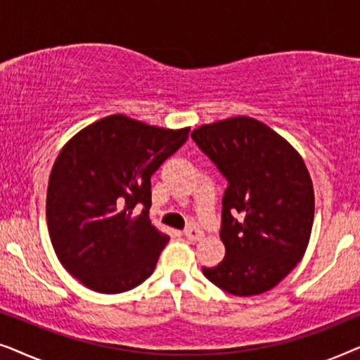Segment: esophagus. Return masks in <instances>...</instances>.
I'll return each mask as SVG.
<instances>
[{
    "instance_id": "34e87169",
    "label": "esophagus",
    "mask_w": 360,
    "mask_h": 360,
    "mask_svg": "<svg viewBox=\"0 0 360 360\" xmlns=\"http://www.w3.org/2000/svg\"><path fill=\"white\" fill-rule=\"evenodd\" d=\"M185 238L188 239V240H201L205 238V234L201 233V231L198 229V228H188V229H185Z\"/></svg>"
}]
</instances>
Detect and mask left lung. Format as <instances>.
Segmentation results:
<instances>
[{
	"label": "left lung",
	"mask_w": 360,
	"mask_h": 360,
	"mask_svg": "<svg viewBox=\"0 0 360 360\" xmlns=\"http://www.w3.org/2000/svg\"><path fill=\"white\" fill-rule=\"evenodd\" d=\"M191 139L229 181L219 234L226 255L203 267L205 277L236 297L269 292L302 260L311 236L314 190L303 157L249 116L196 127Z\"/></svg>",
	"instance_id": "left-lung-1"
}]
</instances>
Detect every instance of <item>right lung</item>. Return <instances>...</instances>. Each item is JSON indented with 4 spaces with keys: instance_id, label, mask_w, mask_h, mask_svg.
<instances>
[{
    "instance_id": "add662e5",
    "label": "right lung",
    "mask_w": 360,
    "mask_h": 360,
    "mask_svg": "<svg viewBox=\"0 0 360 360\" xmlns=\"http://www.w3.org/2000/svg\"><path fill=\"white\" fill-rule=\"evenodd\" d=\"M188 131L111 115L62 147L49 176L47 228L60 264L86 288L122 293L154 272L170 238L149 219L150 176ZM137 202L145 210L134 217Z\"/></svg>"
}]
</instances>
